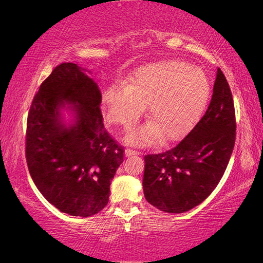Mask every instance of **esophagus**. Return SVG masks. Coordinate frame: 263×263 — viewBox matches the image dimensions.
Instances as JSON below:
<instances>
[{
    "label": "esophagus",
    "instance_id": "34e87169",
    "mask_svg": "<svg viewBox=\"0 0 263 263\" xmlns=\"http://www.w3.org/2000/svg\"><path fill=\"white\" fill-rule=\"evenodd\" d=\"M140 152H138V151H135L132 148H126L125 149V157H132V155H139Z\"/></svg>",
    "mask_w": 263,
    "mask_h": 263
}]
</instances>
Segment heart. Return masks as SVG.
<instances>
[{
  "label": "heart",
  "instance_id": "obj_1",
  "mask_svg": "<svg viewBox=\"0 0 263 263\" xmlns=\"http://www.w3.org/2000/svg\"><path fill=\"white\" fill-rule=\"evenodd\" d=\"M210 95V82L201 69L181 60H167L138 69L126 88L105 92L106 118L125 130L137 123L148 104L151 124L133 131L132 144L148 145L155 139L172 141L188 132L201 116Z\"/></svg>",
  "mask_w": 263,
  "mask_h": 263
}]
</instances>
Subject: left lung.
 <instances>
[{"instance_id": "1", "label": "left lung", "mask_w": 263, "mask_h": 263, "mask_svg": "<svg viewBox=\"0 0 263 263\" xmlns=\"http://www.w3.org/2000/svg\"><path fill=\"white\" fill-rule=\"evenodd\" d=\"M235 130L232 92L218 68L210 104L193 130L173 148L144 157L146 201L169 213L189 211L201 204L224 175Z\"/></svg>"}]
</instances>
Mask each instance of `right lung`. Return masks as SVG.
<instances>
[{"mask_svg": "<svg viewBox=\"0 0 263 263\" xmlns=\"http://www.w3.org/2000/svg\"><path fill=\"white\" fill-rule=\"evenodd\" d=\"M102 95L94 80L64 62L44 80L31 103L25 158L35 186L52 205L70 216L90 217L109 202L110 183L124 147L105 130ZM74 104L77 122L65 128L60 109Z\"/></svg>", "mask_w": 263, "mask_h": 263, "instance_id": "add662e5", "label": "right lung"}]
</instances>
